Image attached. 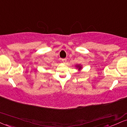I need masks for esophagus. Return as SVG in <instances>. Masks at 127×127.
Masks as SVG:
<instances>
[{
    "label": "esophagus",
    "mask_w": 127,
    "mask_h": 127,
    "mask_svg": "<svg viewBox=\"0 0 127 127\" xmlns=\"http://www.w3.org/2000/svg\"><path fill=\"white\" fill-rule=\"evenodd\" d=\"M62 61L63 62H66V58H64V59H62Z\"/></svg>",
    "instance_id": "esophagus-1"
}]
</instances>
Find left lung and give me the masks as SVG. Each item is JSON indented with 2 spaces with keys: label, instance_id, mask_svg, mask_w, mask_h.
<instances>
[{
  "label": "left lung",
  "instance_id": "obj_1",
  "mask_svg": "<svg viewBox=\"0 0 127 127\" xmlns=\"http://www.w3.org/2000/svg\"><path fill=\"white\" fill-rule=\"evenodd\" d=\"M78 67H80V68H79V69H80V68H81V66H78Z\"/></svg>",
  "mask_w": 127,
  "mask_h": 127
}]
</instances>
